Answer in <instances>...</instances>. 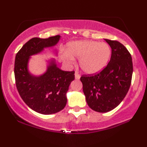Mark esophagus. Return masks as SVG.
Returning a JSON list of instances; mask_svg holds the SVG:
<instances>
[{
  "instance_id": "esophagus-1",
  "label": "esophagus",
  "mask_w": 147,
  "mask_h": 147,
  "mask_svg": "<svg viewBox=\"0 0 147 147\" xmlns=\"http://www.w3.org/2000/svg\"><path fill=\"white\" fill-rule=\"evenodd\" d=\"M75 79H80V75H79V72H75Z\"/></svg>"
}]
</instances>
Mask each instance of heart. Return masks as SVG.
<instances>
[{
	"instance_id": "obj_1",
	"label": "heart",
	"mask_w": 147,
	"mask_h": 147,
	"mask_svg": "<svg viewBox=\"0 0 147 147\" xmlns=\"http://www.w3.org/2000/svg\"><path fill=\"white\" fill-rule=\"evenodd\" d=\"M110 55V47L106 42L80 40L70 42L61 58L67 64H72L74 58H78L80 68L86 73L92 74L101 70L107 65Z\"/></svg>"
}]
</instances>
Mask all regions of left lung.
Here are the masks:
<instances>
[{"mask_svg":"<svg viewBox=\"0 0 147 147\" xmlns=\"http://www.w3.org/2000/svg\"><path fill=\"white\" fill-rule=\"evenodd\" d=\"M105 41L112 49L108 64L98 73L80 78L88 106L102 113L112 110L124 99L133 74L131 55L126 47L116 40Z\"/></svg>","mask_w":147,"mask_h":147,"instance_id":"left-lung-1","label":"left lung"}]
</instances>
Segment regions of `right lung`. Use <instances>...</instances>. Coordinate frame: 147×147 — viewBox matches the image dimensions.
<instances>
[{
    "mask_svg": "<svg viewBox=\"0 0 147 147\" xmlns=\"http://www.w3.org/2000/svg\"><path fill=\"white\" fill-rule=\"evenodd\" d=\"M59 38L57 35L46 39L31 38L16 55L14 75L18 92L30 108L42 114H55L64 108L75 71L60 70L53 61L44 75L33 77L28 72V61L30 56L41 52L44 48L55 45Z\"/></svg>",
    "mask_w": 147,
    "mask_h": 147,
    "instance_id": "1",
    "label": "right lung"
}]
</instances>
